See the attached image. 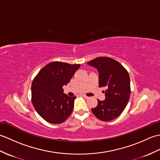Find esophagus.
<instances>
[{
    "label": "esophagus",
    "instance_id": "34e87169",
    "mask_svg": "<svg viewBox=\"0 0 160 160\" xmlns=\"http://www.w3.org/2000/svg\"><path fill=\"white\" fill-rule=\"evenodd\" d=\"M83 97L85 98V99H88V98H89V97H87V96H83Z\"/></svg>",
    "mask_w": 160,
    "mask_h": 160
}]
</instances>
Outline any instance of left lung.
Returning a JSON list of instances; mask_svg holds the SVG:
<instances>
[{
	"label": "left lung",
	"mask_w": 160,
	"mask_h": 160,
	"mask_svg": "<svg viewBox=\"0 0 160 160\" xmlns=\"http://www.w3.org/2000/svg\"><path fill=\"white\" fill-rule=\"evenodd\" d=\"M99 73V87L106 90L105 100H98L93 113L102 121H111L120 115L128 104L131 95L130 76L127 69L115 60L108 57H99L88 62Z\"/></svg>",
	"instance_id": "left-lung-1"
}]
</instances>
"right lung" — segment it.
<instances>
[{
  "label": "right lung",
  "instance_id": "right-lung-1",
  "mask_svg": "<svg viewBox=\"0 0 160 160\" xmlns=\"http://www.w3.org/2000/svg\"><path fill=\"white\" fill-rule=\"evenodd\" d=\"M80 64L61 62L47 64L40 70L32 84V102L40 116L52 124H60L72 113L76 97L67 96L62 87L71 78Z\"/></svg>",
  "mask_w": 160,
  "mask_h": 160
}]
</instances>
